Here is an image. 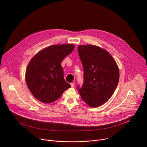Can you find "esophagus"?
<instances>
[{
  "mask_svg": "<svg viewBox=\"0 0 147 147\" xmlns=\"http://www.w3.org/2000/svg\"><path fill=\"white\" fill-rule=\"evenodd\" d=\"M70 85H71V87H74V83L71 82V83H70Z\"/></svg>",
  "mask_w": 147,
  "mask_h": 147,
  "instance_id": "1",
  "label": "esophagus"
}]
</instances>
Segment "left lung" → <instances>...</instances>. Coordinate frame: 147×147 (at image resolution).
<instances>
[{"instance_id": "1", "label": "left lung", "mask_w": 147, "mask_h": 147, "mask_svg": "<svg viewBox=\"0 0 147 147\" xmlns=\"http://www.w3.org/2000/svg\"><path fill=\"white\" fill-rule=\"evenodd\" d=\"M78 52L84 69V84L78 89L82 99L90 107L106 103L119 80V69L112 55L93 45H79Z\"/></svg>"}]
</instances>
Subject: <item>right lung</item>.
<instances>
[{
    "label": "right lung",
    "instance_id": "add662e5",
    "mask_svg": "<svg viewBox=\"0 0 147 147\" xmlns=\"http://www.w3.org/2000/svg\"><path fill=\"white\" fill-rule=\"evenodd\" d=\"M74 48L72 44L53 45L40 50L32 57L26 69V81L36 99L51 103L71 87L64 79L61 63Z\"/></svg>",
    "mask_w": 147,
    "mask_h": 147
}]
</instances>
